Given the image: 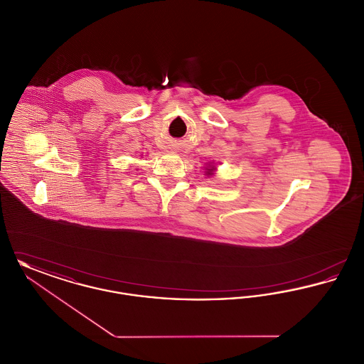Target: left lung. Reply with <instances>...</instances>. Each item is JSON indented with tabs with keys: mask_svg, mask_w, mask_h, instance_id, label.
<instances>
[{
	"mask_svg": "<svg viewBox=\"0 0 364 364\" xmlns=\"http://www.w3.org/2000/svg\"><path fill=\"white\" fill-rule=\"evenodd\" d=\"M208 174H213L211 173V169H208Z\"/></svg>",
	"mask_w": 364,
	"mask_h": 364,
	"instance_id": "8db88e82",
	"label": "left lung"
}]
</instances>
